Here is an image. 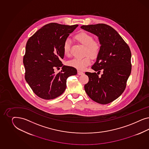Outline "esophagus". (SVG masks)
<instances>
[{
  "mask_svg": "<svg viewBox=\"0 0 149 149\" xmlns=\"http://www.w3.org/2000/svg\"><path fill=\"white\" fill-rule=\"evenodd\" d=\"M83 74H84V72H82L79 71V70H77V74H78V75H82Z\"/></svg>",
  "mask_w": 149,
  "mask_h": 149,
  "instance_id": "esophagus-1",
  "label": "esophagus"
}]
</instances>
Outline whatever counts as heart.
Listing matches in <instances>:
<instances>
[{
    "label": "heart",
    "instance_id": "1",
    "mask_svg": "<svg viewBox=\"0 0 149 149\" xmlns=\"http://www.w3.org/2000/svg\"><path fill=\"white\" fill-rule=\"evenodd\" d=\"M75 38L81 44L85 46V57L82 58H75L69 61L68 65L72 67L76 68L78 70H84L86 69L91 63V58L95 57L99 54L101 45L98 40H94L93 36L85 32H82L77 34L75 36ZM63 53L64 55L69 57L71 54V44L70 40L67 39H66L63 46ZM89 55H88V54Z\"/></svg>",
    "mask_w": 149,
    "mask_h": 149
}]
</instances>
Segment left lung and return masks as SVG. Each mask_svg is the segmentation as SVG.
<instances>
[{
    "label": "left lung",
    "mask_w": 149,
    "mask_h": 149,
    "mask_svg": "<svg viewBox=\"0 0 149 149\" xmlns=\"http://www.w3.org/2000/svg\"><path fill=\"white\" fill-rule=\"evenodd\" d=\"M82 29L98 37L101 47L92 69L104 74L86 72L89 81L85 85L86 93L95 102L107 104L117 99L125 90L131 74V52L130 47L113 28L99 23L82 26Z\"/></svg>",
    "instance_id": "obj_1"
}]
</instances>
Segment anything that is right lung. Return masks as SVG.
Instances as JSON below:
<instances>
[{"label":"right lung","instance_id":"add662e5","mask_svg":"<svg viewBox=\"0 0 149 149\" xmlns=\"http://www.w3.org/2000/svg\"><path fill=\"white\" fill-rule=\"evenodd\" d=\"M78 26L56 23L46 24L27 41L23 62L25 79L34 93L41 98L52 99L62 95L66 88L68 77L77 75V69L63 65V46L69 34ZM62 67L57 74L55 68Z\"/></svg>","mask_w":149,"mask_h":149}]
</instances>
